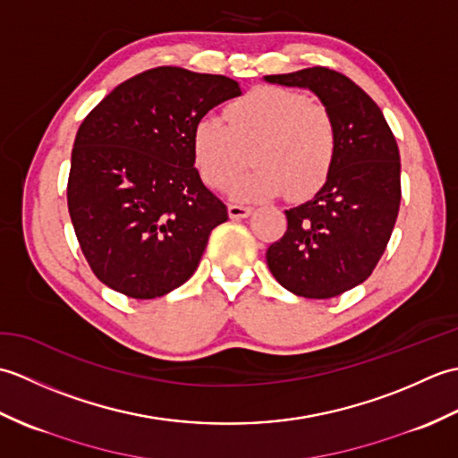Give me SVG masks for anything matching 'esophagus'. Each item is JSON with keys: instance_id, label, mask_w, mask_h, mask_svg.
Masks as SVG:
<instances>
[{"instance_id": "34e87169", "label": "esophagus", "mask_w": 458, "mask_h": 458, "mask_svg": "<svg viewBox=\"0 0 458 458\" xmlns=\"http://www.w3.org/2000/svg\"><path fill=\"white\" fill-rule=\"evenodd\" d=\"M228 214H230V218H234V220L248 218L250 214H251V208L250 207H242V204H230Z\"/></svg>"}]
</instances>
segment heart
Returning a JSON list of instances; mask_svg holds the SVG:
<instances>
[{"instance_id": "obj_1", "label": "heart", "mask_w": 458, "mask_h": 458, "mask_svg": "<svg viewBox=\"0 0 458 458\" xmlns=\"http://www.w3.org/2000/svg\"><path fill=\"white\" fill-rule=\"evenodd\" d=\"M228 118L230 123L207 114L192 125L194 165L208 187H226L251 143L250 161L256 169L232 184L234 199L266 200L285 191L287 199L297 200L328 179L336 131L325 106L295 90L259 86L228 106Z\"/></svg>"}]
</instances>
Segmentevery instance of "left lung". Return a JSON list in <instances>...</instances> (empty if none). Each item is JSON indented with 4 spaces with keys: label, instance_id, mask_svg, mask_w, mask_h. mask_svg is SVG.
Segmentation results:
<instances>
[{
    "label": "left lung",
    "instance_id": "1",
    "mask_svg": "<svg viewBox=\"0 0 458 458\" xmlns=\"http://www.w3.org/2000/svg\"><path fill=\"white\" fill-rule=\"evenodd\" d=\"M264 81L313 92L336 131L328 179L285 210L287 232L267 248V267L293 295L336 297L369 277L390 242L402 200L400 149L382 110L348 76L313 66Z\"/></svg>",
    "mask_w": 458,
    "mask_h": 458
}]
</instances>
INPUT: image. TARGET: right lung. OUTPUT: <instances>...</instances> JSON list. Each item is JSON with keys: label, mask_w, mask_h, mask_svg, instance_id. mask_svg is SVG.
Listing matches in <instances>:
<instances>
[{"label": "right lung", "mask_w": 458, "mask_h": 458, "mask_svg": "<svg viewBox=\"0 0 458 458\" xmlns=\"http://www.w3.org/2000/svg\"><path fill=\"white\" fill-rule=\"evenodd\" d=\"M220 74L157 66L122 82L76 133L68 212L94 276L133 299L187 281L228 208L194 167L200 115L240 96Z\"/></svg>", "instance_id": "add662e5"}]
</instances>
